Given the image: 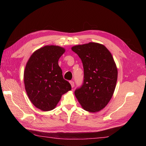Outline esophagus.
I'll return each instance as SVG.
<instances>
[{"mask_svg":"<svg viewBox=\"0 0 146 146\" xmlns=\"http://www.w3.org/2000/svg\"><path fill=\"white\" fill-rule=\"evenodd\" d=\"M70 84H71V87L73 88L74 86H75V83H74V82L73 81V80H71V81L70 82Z\"/></svg>","mask_w":146,"mask_h":146,"instance_id":"1","label":"esophagus"}]
</instances>
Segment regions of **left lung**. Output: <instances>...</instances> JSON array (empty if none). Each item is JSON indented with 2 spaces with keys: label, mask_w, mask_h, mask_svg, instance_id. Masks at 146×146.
Returning <instances> with one entry per match:
<instances>
[{
  "label": "left lung",
  "mask_w": 146,
  "mask_h": 146,
  "mask_svg": "<svg viewBox=\"0 0 146 146\" xmlns=\"http://www.w3.org/2000/svg\"><path fill=\"white\" fill-rule=\"evenodd\" d=\"M83 63L84 79L75 95L83 109L97 112L106 106L112 97L117 80V69L110 52L96 42L71 48Z\"/></svg>",
  "instance_id": "left-lung-1"
}]
</instances>
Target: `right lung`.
<instances>
[{
	"instance_id": "obj_1",
	"label": "right lung",
	"mask_w": 146,
	"mask_h": 146,
	"mask_svg": "<svg viewBox=\"0 0 146 146\" xmlns=\"http://www.w3.org/2000/svg\"><path fill=\"white\" fill-rule=\"evenodd\" d=\"M64 51L60 46H46L34 52L26 64L24 73L26 91L33 105L42 111L54 109L61 95L71 90L58 65Z\"/></svg>"
}]
</instances>
